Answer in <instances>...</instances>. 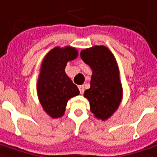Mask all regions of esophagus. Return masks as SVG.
<instances>
[{"label":"esophagus","instance_id":"34e87169","mask_svg":"<svg viewBox=\"0 0 157 157\" xmlns=\"http://www.w3.org/2000/svg\"><path fill=\"white\" fill-rule=\"evenodd\" d=\"M78 88L79 90H80V93L83 94V92H84V86L83 85H80V86H78Z\"/></svg>","mask_w":157,"mask_h":157}]
</instances>
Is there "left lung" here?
<instances>
[{
  "mask_svg": "<svg viewBox=\"0 0 157 157\" xmlns=\"http://www.w3.org/2000/svg\"><path fill=\"white\" fill-rule=\"evenodd\" d=\"M82 61L93 71L90 88L84 92L94 117L108 119L119 108L123 89L114 56L104 45H95L81 52Z\"/></svg>",
  "mask_w": 157,
  "mask_h": 157,
  "instance_id": "8db88e82",
  "label": "left lung"
}]
</instances>
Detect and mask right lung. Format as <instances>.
<instances>
[{"label": "right lung", "instance_id": "add662e5", "mask_svg": "<svg viewBox=\"0 0 157 157\" xmlns=\"http://www.w3.org/2000/svg\"><path fill=\"white\" fill-rule=\"evenodd\" d=\"M77 56L78 52L75 48L55 47L43 60L37 92L43 109L52 119L64 114L68 101L80 94L78 87L65 73L67 63Z\"/></svg>", "mask_w": 157, "mask_h": 157}]
</instances>
